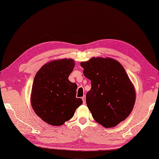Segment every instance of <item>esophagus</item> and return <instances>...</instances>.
<instances>
[{
  "label": "esophagus",
  "instance_id": "1",
  "mask_svg": "<svg viewBox=\"0 0 159 159\" xmlns=\"http://www.w3.org/2000/svg\"><path fill=\"white\" fill-rule=\"evenodd\" d=\"M82 99H83V102L84 104L85 103H86V99H85V96H83V97H82Z\"/></svg>",
  "mask_w": 159,
  "mask_h": 159
}]
</instances>
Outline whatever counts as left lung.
I'll list each match as a JSON object with an SVG mask.
<instances>
[{
	"instance_id": "1",
	"label": "left lung",
	"mask_w": 159,
	"mask_h": 159,
	"mask_svg": "<svg viewBox=\"0 0 159 159\" xmlns=\"http://www.w3.org/2000/svg\"><path fill=\"white\" fill-rule=\"evenodd\" d=\"M80 66L91 80L86 102L94 120L108 128L127 118L135 103L136 91L122 65L113 58L93 57Z\"/></svg>"
}]
</instances>
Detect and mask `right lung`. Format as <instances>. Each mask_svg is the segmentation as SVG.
Here are the masks:
<instances>
[{"mask_svg": "<svg viewBox=\"0 0 159 159\" xmlns=\"http://www.w3.org/2000/svg\"><path fill=\"white\" fill-rule=\"evenodd\" d=\"M75 67L72 59L48 62L35 75L31 103L35 113L47 124L59 126L70 120L83 100L76 98L77 84L68 76Z\"/></svg>", "mask_w": 159, "mask_h": 159, "instance_id": "obj_1", "label": "right lung"}]
</instances>
